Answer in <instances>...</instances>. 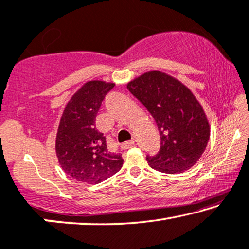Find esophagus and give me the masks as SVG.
Returning <instances> with one entry per match:
<instances>
[{"instance_id":"1","label":"esophagus","mask_w":249,"mask_h":249,"mask_svg":"<svg viewBox=\"0 0 249 249\" xmlns=\"http://www.w3.org/2000/svg\"><path fill=\"white\" fill-rule=\"evenodd\" d=\"M135 144V140L132 139L131 141H126V142H124L123 144H122V148H124V150H127V148L132 147L133 145Z\"/></svg>"}]
</instances>
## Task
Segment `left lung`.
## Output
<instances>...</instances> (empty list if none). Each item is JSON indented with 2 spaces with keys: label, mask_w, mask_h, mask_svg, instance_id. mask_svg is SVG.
<instances>
[{
  "label": "left lung",
  "mask_w": 249,
  "mask_h": 249,
  "mask_svg": "<svg viewBox=\"0 0 249 249\" xmlns=\"http://www.w3.org/2000/svg\"><path fill=\"white\" fill-rule=\"evenodd\" d=\"M127 89L153 116L160 133V150L153 157L147 155L148 165L169 174L192 168L210 137L209 121L194 92L160 70L134 78Z\"/></svg>",
  "instance_id": "left-lung-1"
}]
</instances>
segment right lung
<instances>
[{"mask_svg": "<svg viewBox=\"0 0 249 249\" xmlns=\"http://www.w3.org/2000/svg\"><path fill=\"white\" fill-rule=\"evenodd\" d=\"M114 83L90 80L65 106L55 136V154L61 169L77 181L97 184L120 171L122 154L107 150L106 139L96 129V116Z\"/></svg>", "mask_w": 249, "mask_h": 249, "instance_id": "1", "label": "right lung"}]
</instances>
